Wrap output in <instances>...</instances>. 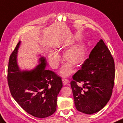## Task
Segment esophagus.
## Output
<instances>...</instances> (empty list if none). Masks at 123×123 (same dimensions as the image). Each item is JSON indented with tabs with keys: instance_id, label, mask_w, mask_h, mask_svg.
<instances>
[{
	"instance_id": "34e87169",
	"label": "esophagus",
	"mask_w": 123,
	"mask_h": 123,
	"mask_svg": "<svg viewBox=\"0 0 123 123\" xmlns=\"http://www.w3.org/2000/svg\"><path fill=\"white\" fill-rule=\"evenodd\" d=\"M62 81H63V84H64V85H68V83H69L68 80L67 79V78H62Z\"/></svg>"
}]
</instances>
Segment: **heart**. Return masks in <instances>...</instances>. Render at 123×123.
Wrapping results in <instances>:
<instances>
[{
    "mask_svg": "<svg viewBox=\"0 0 123 123\" xmlns=\"http://www.w3.org/2000/svg\"><path fill=\"white\" fill-rule=\"evenodd\" d=\"M49 61L52 68H56L60 61V57L57 52L50 51L48 55ZM64 61L68 63L62 67L60 74L63 76H68L72 73V66L78 67L83 63L84 59V48L81 44H76L66 50L63 55Z\"/></svg>",
    "mask_w": 123,
    "mask_h": 123,
    "instance_id": "b5f03b06",
    "label": "heart"
}]
</instances>
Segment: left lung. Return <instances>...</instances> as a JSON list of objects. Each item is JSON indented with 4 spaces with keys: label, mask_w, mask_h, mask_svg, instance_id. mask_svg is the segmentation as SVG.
<instances>
[{
    "label": "left lung",
    "mask_w": 123,
    "mask_h": 123,
    "mask_svg": "<svg viewBox=\"0 0 123 123\" xmlns=\"http://www.w3.org/2000/svg\"><path fill=\"white\" fill-rule=\"evenodd\" d=\"M114 71L113 58L100 39L70 82L77 110L92 114L106 106L112 94Z\"/></svg>",
    "instance_id": "1"
}]
</instances>
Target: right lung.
Listing matches in <instances>:
<instances>
[{"label": "right lung", "instance_id": "add662e5", "mask_svg": "<svg viewBox=\"0 0 123 123\" xmlns=\"http://www.w3.org/2000/svg\"><path fill=\"white\" fill-rule=\"evenodd\" d=\"M21 41L9 58L7 81L13 98L25 111L38 118H45L56 111L57 95L63 83L61 77L46 70L47 62L39 58L33 70H21L17 64L18 50Z\"/></svg>", "mask_w": 123, "mask_h": 123}]
</instances>
